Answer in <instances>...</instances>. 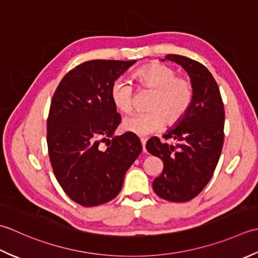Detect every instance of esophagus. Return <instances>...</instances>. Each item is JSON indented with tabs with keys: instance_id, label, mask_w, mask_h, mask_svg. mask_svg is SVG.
<instances>
[{
	"instance_id": "1",
	"label": "esophagus",
	"mask_w": 258,
	"mask_h": 258,
	"mask_svg": "<svg viewBox=\"0 0 258 258\" xmlns=\"http://www.w3.org/2000/svg\"><path fill=\"white\" fill-rule=\"evenodd\" d=\"M140 143H141V146H143V151L146 152V139L140 138Z\"/></svg>"
}]
</instances>
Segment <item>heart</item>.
I'll return each instance as SVG.
<instances>
[{
  "instance_id": "1",
  "label": "heart",
  "mask_w": 258,
  "mask_h": 258,
  "mask_svg": "<svg viewBox=\"0 0 258 258\" xmlns=\"http://www.w3.org/2000/svg\"><path fill=\"white\" fill-rule=\"evenodd\" d=\"M134 80L140 88L154 91L148 103L149 111L135 113L125 118L122 127L125 131L146 137L168 124L177 123L190 108L194 99V86L190 79L177 76V71L161 63H150L134 73ZM110 98L120 112L133 110L134 89L130 83L118 79L110 89Z\"/></svg>"
}]
</instances>
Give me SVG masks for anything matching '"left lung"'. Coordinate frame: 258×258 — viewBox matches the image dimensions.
<instances>
[{
    "label": "left lung",
    "instance_id": "1",
    "mask_svg": "<svg viewBox=\"0 0 258 258\" xmlns=\"http://www.w3.org/2000/svg\"><path fill=\"white\" fill-rule=\"evenodd\" d=\"M166 59L187 71L194 99L177 127L164 136L175 144L152 137L146 148L164 162L160 176L152 182L155 192L165 201L185 203L202 192L218 164L224 145V103L216 80L202 63L178 54H168Z\"/></svg>",
    "mask_w": 258,
    "mask_h": 258
}]
</instances>
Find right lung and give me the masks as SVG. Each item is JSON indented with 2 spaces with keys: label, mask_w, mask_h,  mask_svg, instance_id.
<instances>
[{
  "label": "right lung",
  "mask_w": 258,
  "mask_h": 258,
  "mask_svg": "<svg viewBox=\"0 0 258 258\" xmlns=\"http://www.w3.org/2000/svg\"><path fill=\"white\" fill-rule=\"evenodd\" d=\"M135 62H83L63 77L51 100L46 143L52 169L67 195L83 207L112 201L143 151L131 133L108 139L121 121L110 89Z\"/></svg>",
  "instance_id": "obj_1"
}]
</instances>
